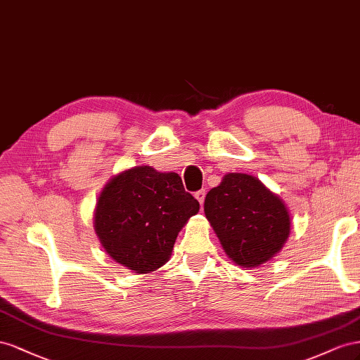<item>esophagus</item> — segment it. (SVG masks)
I'll return each instance as SVG.
<instances>
[{"label": "esophagus", "mask_w": 360, "mask_h": 360, "mask_svg": "<svg viewBox=\"0 0 360 360\" xmlns=\"http://www.w3.org/2000/svg\"><path fill=\"white\" fill-rule=\"evenodd\" d=\"M205 196H207V191H205V190H199V191H196V194H194V198H196V199L199 200L200 205H203Z\"/></svg>", "instance_id": "34e87169"}]
</instances>
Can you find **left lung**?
Wrapping results in <instances>:
<instances>
[{
	"label": "left lung",
	"instance_id": "1",
	"mask_svg": "<svg viewBox=\"0 0 360 360\" xmlns=\"http://www.w3.org/2000/svg\"><path fill=\"white\" fill-rule=\"evenodd\" d=\"M203 208L224 252L244 269L273 258L290 235L283 202L250 174H226Z\"/></svg>",
	"mask_w": 360,
	"mask_h": 360
}]
</instances>
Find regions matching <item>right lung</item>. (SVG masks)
<instances>
[{"label": "right lung", "mask_w": 360, "mask_h": 360, "mask_svg": "<svg viewBox=\"0 0 360 360\" xmlns=\"http://www.w3.org/2000/svg\"><path fill=\"white\" fill-rule=\"evenodd\" d=\"M198 211L199 202L176 173L140 166L107 184L96 207L95 229L112 259L143 274L166 264L178 232Z\"/></svg>", "instance_id": "add662e5"}]
</instances>
